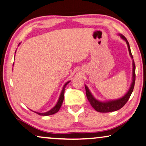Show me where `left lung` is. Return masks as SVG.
<instances>
[{
  "instance_id": "obj_1",
  "label": "left lung",
  "mask_w": 146,
  "mask_h": 146,
  "mask_svg": "<svg viewBox=\"0 0 146 146\" xmlns=\"http://www.w3.org/2000/svg\"><path fill=\"white\" fill-rule=\"evenodd\" d=\"M121 37L125 40L127 44L128 49H129V55H131V58H133V56L131 55V49L129 47V44L128 42L127 38L122 35H120ZM135 62L133 61V81H132L131 87H130L129 90L128 92L122 98H120L119 100L110 101L108 102H99L97 100H96L93 98L91 93L89 91L88 87L85 85V91H86V96L87 98L88 99L89 103L91 105V106L96 110L97 111L101 112V113H108V112H112L115 111L119 110L121 108L125 106V104L127 102L131 96L132 92H133L134 85H135Z\"/></svg>"
}]
</instances>
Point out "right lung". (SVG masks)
I'll return each instance as SVG.
<instances>
[{
  "label": "right lung",
  "mask_w": 146,
  "mask_h": 146,
  "mask_svg": "<svg viewBox=\"0 0 146 146\" xmlns=\"http://www.w3.org/2000/svg\"><path fill=\"white\" fill-rule=\"evenodd\" d=\"M16 53V52H15ZM69 83L67 82L66 83L65 85H64L63 88V90L61 91V96L59 97V101H58L57 104H56V106L54 107L53 109H51L50 111H48L46 112V113H38V112H35L36 113L38 114V115H53V114H55L56 113L59 111V109L61 108V107L62 106V104H63V100H64V94H65V86L67 85L68 83ZM35 112V111H34Z\"/></svg>",
  "instance_id": "obj_1"
}]
</instances>
